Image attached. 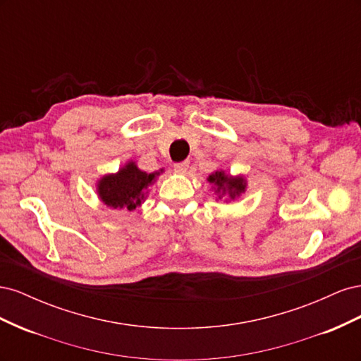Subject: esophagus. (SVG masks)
<instances>
[{"label": "esophagus", "instance_id": "1", "mask_svg": "<svg viewBox=\"0 0 361 361\" xmlns=\"http://www.w3.org/2000/svg\"><path fill=\"white\" fill-rule=\"evenodd\" d=\"M187 170H188V162L187 161L174 164V171L179 173V174H185V173H187Z\"/></svg>", "mask_w": 361, "mask_h": 361}]
</instances>
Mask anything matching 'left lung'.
<instances>
[{
  "label": "left lung",
  "instance_id": "1",
  "mask_svg": "<svg viewBox=\"0 0 361 361\" xmlns=\"http://www.w3.org/2000/svg\"><path fill=\"white\" fill-rule=\"evenodd\" d=\"M207 182L212 187L211 190L215 194V200H224L226 203H231L238 200L241 195L247 191L248 182L244 174H227L223 169H218L207 176Z\"/></svg>",
  "mask_w": 361,
  "mask_h": 361
}]
</instances>
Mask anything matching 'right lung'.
<instances>
[{"instance_id": "obj_1", "label": "right lung", "mask_w": 361, "mask_h": 361, "mask_svg": "<svg viewBox=\"0 0 361 361\" xmlns=\"http://www.w3.org/2000/svg\"><path fill=\"white\" fill-rule=\"evenodd\" d=\"M164 170L154 173L140 170L137 162L129 159L116 173H106L96 182L97 197L111 209L134 211L145 203L149 188Z\"/></svg>"}]
</instances>
